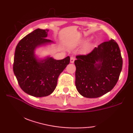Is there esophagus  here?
Listing matches in <instances>:
<instances>
[{"instance_id": "1", "label": "esophagus", "mask_w": 133, "mask_h": 133, "mask_svg": "<svg viewBox=\"0 0 133 133\" xmlns=\"http://www.w3.org/2000/svg\"><path fill=\"white\" fill-rule=\"evenodd\" d=\"M74 61H75V58L73 57H71V58H70V63H73L74 62Z\"/></svg>"}]
</instances>
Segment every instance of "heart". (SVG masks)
<instances>
[{
  "label": "heart",
  "instance_id": "b5f03b06",
  "mask_svg": "<svg viewBox=\"0 0 133 133\" xmlns=\"http://www.w3.org/2000/svg\"><path fill=\"white\" fill-rule=\"evenodd\" d=\"M85 41H86L85 40H82V41L79 42H78V43H77V44H80L83 43H84V42H85ZM90 47H91V45H90V44H88V45H87L86 47V48H85V50H89V49H90Z\"/></svg>",
  "mask_w": 133,
  "mask_h": 133
}]
</instances>
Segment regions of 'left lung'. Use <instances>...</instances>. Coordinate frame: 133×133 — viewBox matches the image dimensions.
Returning <instances> with one entry per match:
<instances>
[{"instance_id":"left-lung-1","label":"left lung","mask_w":133,"mask_h":133,"mask_svg":"<svg viewBox=\"0 0 133 133\" xmlns=\"http://www.w3.org/2000/svg\"><path fill=\"white\" fill-rule=\"evenodd\" d=\"M75 86L83 97H101L114 88L122 69L118 44L113 39L95 47L86 55L76 56Z\"/></svg>"}]
</instances>
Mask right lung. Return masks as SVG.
I'll use <instances>...</instances> for the list:
<instances>
[{"instance_id": "1", "label": "right lung", "mask_w": 133, "mask_h": 133, "mask_svg": "<svg viewBox=\"0 0 133 133\" xmlns=\"http://www.w3.org/2000/svg\"><path fill=\"white\" fill-rule=\"evenodd\" d=\"M49 30L38 29L27 35L17 44L13 71L21 88L35 97L50 95L57 85L61 73L70 63L68 56L56 60L50 55L40 57L36 51L39 48H46L52 41L46 39Z\"/></svg>"}]
</instances>
